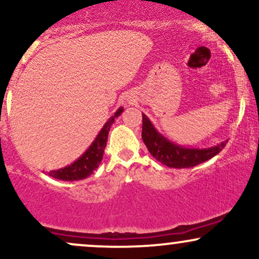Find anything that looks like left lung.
Returning a JSON list of instances; mask_svg holds the SVG:
<instances>
[{"label": "left lung", "mask_w": 259, "mask_h": 259, "mask_svg": "<svg viewBox=\"0 0 259 259\" xmlns=\"http://www.w3.org/2000/svg\"><path fill=\"white\" fill-rule=\"evenodd\" d=\"M142 140L146 147L158 161L175 169H185L204 163L219 154L226 147V141L208 148H188L170 141L155 129L151 120L142 113Z\"/></svg>", "instance_id": "8db88e82"}]
</instances>
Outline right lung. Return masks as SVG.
Masks as SVG:
<instances>
[{
    "label": "right lung",
    "mask_w": 259,
    "mask_h": 259,
    "mask_svg": "<svg viewBox=\"0 0 259 259\" xmlns=\"http://www.w3.org/2000/svg\"><path fill=\"white\" fill-rule=\"evenodd\" d=\"M124 111L123 107H119L116 113L112 116L110 119L105 123L102 129L100 130L94 141L89 146L84 153L76 161H73L71 165L62 167L59 170H52L49 171L48 175L54 177V179L61 180V181H78L84 180L93 174L96 167H99L100 163H101L102 157H104V152L106 143H107L108 132L112 124L114 123V119L119 117L121 112Z\"/></svg>",
    "instance_id": "add662e5"
}]
</instances>
